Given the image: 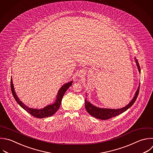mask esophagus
<instances>
[{
  "instance_id": "34e87169",
  "label": "esophagus",
  "mask_w": 153,
  "mask_h": 153,
  "mask_svg": "<svg viewBox=\"0 0 153 153\" xmlns=\"http://www.w3.org/2000/svg\"><path fill=\"white\" fill-rule=\"evenodd\" d=\"M84 73H82H82H81V74H80V76H83V75H84Z\"/></svg>"
}]
</instances>
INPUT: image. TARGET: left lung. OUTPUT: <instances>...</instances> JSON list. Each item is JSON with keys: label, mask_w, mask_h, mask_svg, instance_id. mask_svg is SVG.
<instances>
[{"label": "left lung", "mask_w": 153, "mask_h": 153, "mask_svg": "<svg viewBox=\"0 0 153 153\" xmlns=\"http://www.w3.org/2000/svg\"><path fill=\"white\" fill-rule=\"evenodd\" d=\"M136 65L138 69L139 72L140 73V69L139 65L138 63L137 60L134 58ZM139 85L137 89V91H136V93L134 94V97L132 99V100L130 101V102L125 107H123L120 109H108V108H100L96 107L92 105L91 103L87 101V98L85 99V109L88 112L89 114H90L91 116L98 118L100 120H108L109 118H111L112 117H114L118 115H120V114H122L123 112H125L126 110H127L130 107H131L134 102L136 101L137 97L139 94ZM87 96V94H86Z\"/></svg>", "instance_id": "left-lung-1"}]
</instances>
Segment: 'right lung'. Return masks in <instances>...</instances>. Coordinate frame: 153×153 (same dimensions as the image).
Returning <instances> with one entry per match:
<instances>
[{"label": "right lung", "mask_w": 153, "mask_h": 153, "mask_svg": "<svg viewBox=\"0 0 153 153\" xmlns=\"http://www.w3.org/2000/svg\"><path fill=\"white\" fill-rule=\"evenodd\" d=\"M72 82H73V81L69 82L68 83H66L63 85H62L59 90L56 102L53 104L49 105L41 109L30 108L27 107L26 105H25L21 100H20L19 98L17 97V96L15 92L14 85H13V80H12V77L11 79V91H12V93L13 94L14 99H16L17 102L20 105V106L21 107H22L25 110H26L27 112H28L30 114H31L33 117H35L36 118H43L52 116L59 109V108H60L62 100V98L64 96V94L67 91L68 88L72 85Z\"/></svg>", "instance_id": "obj_1"}]
</instances>
